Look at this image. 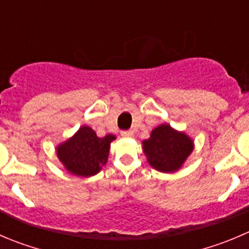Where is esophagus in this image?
I'll return each mask as SVG.
<instances>
[{
	"label": "esophagus",
	"mask_w": 249,
	"mask_h": 249,
	"mask_svg": "<svg viewBox=\"0 0 249 249\" xmlns=\"http://www.w3.org/2000/svg\"><path fill=\"white\" fill-rule=\"evenodd\" d=\"M123 137H132L134 136V131L132 130H126V131H122Z\"/></svg>",
	"instance_id": "1"
}]
</instances>
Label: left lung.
I'll return each mask as SVG.
<instances>
[{"mask_svg":"<svg viewBox=\"0 0 249 249\" xmlns=\"http://www.w3.org/2000/svg\"><path fill=\"white\" fill-rule=\"evenodd\" d=\"M147 161L160 173H175L182 168L195 148L194 140L169 124L154 127L149 139L142 141Z\"/></svg>","mask_w":249,"mask_h":249,"instance_id":"left-lung-1","label":"left lung"}]
</instances>
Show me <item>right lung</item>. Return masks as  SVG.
<instances>
[{
	"instance_id": "1",
	"label": "right lung",
	"mask_w": 249,
	"mask_h": 249,
	"mask_svg": "<svg viewBox=\"0 0 249 249\" xmlns=\"http://www.w3.org/2000/svg\"><path fill=\"white\" fill-rule=\"evenodd\" d=\"M114 140L115 135L98 137L95 130L83 125L73 136L58 144L55 153L68 173L89 178L100 173L107 164L110 143Z\"/></svg>"
}]
</instances>
